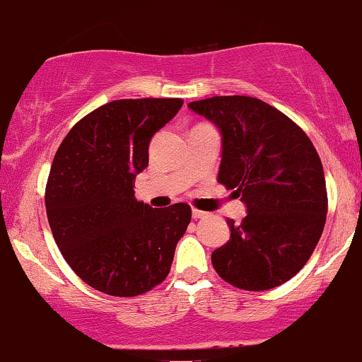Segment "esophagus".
Wrapping results in <instances>:
<instances>
[{
    "instance_id": "1",
    "label": "esophagus",
    "mask_w": 362,
    "mask_h": 362,
    "mask_svg": "<svg viewBox=\"0 0 362 362\" xmlns=\"http://www.w3.org/2000/svg\"><path fill=\"white\" fill-rule=\"evenodd\" d=\"M192 216H193V219H204V217H207V212L198 211V209H193Z\"/></svg>"
}]
</instances>
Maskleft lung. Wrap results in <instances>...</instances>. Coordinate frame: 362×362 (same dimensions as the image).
<instances>
[{"label":"left lung","mask_w":362,"mask_h":362,"mask_svg":"<svg viewBox=\"0 0 362 362\" xmlns=\"http://www.w3.org/2000/svg\"><path fill=\"white\" fill-rule=\"evenodd\" d=\"M221 133L217 181L247 207L228 219V243L212 266L236 288L269 290L293 278L325 228L328 198L321 158L293 120L252 96H214L188 103Z\"/></svg>","instance_id":"8db88e82"}]
</instances>
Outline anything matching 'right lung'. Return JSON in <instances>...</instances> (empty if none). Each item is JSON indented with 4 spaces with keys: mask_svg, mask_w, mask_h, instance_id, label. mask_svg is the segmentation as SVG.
Masks as SVG:
<instances>
[{
    "mask_svg": "<svg viewBox=\"0 0 362 362\" xmlns=\"http://www.w3.org/2000/svg\"><path fill=\"white\" fill-rule=\"evenodd\" d=\"M182 107L180 98L115 100L69 131L53 158L46 214L72 271L114 297H136L162 283L192 209H151L134 198L148 165L150 139Z\"/></svg>",
    "mask_w": 362,
    "mask_h": 362,
    "instance_id": "obj_1",
    "label": "right lung"
}]
</instances>
